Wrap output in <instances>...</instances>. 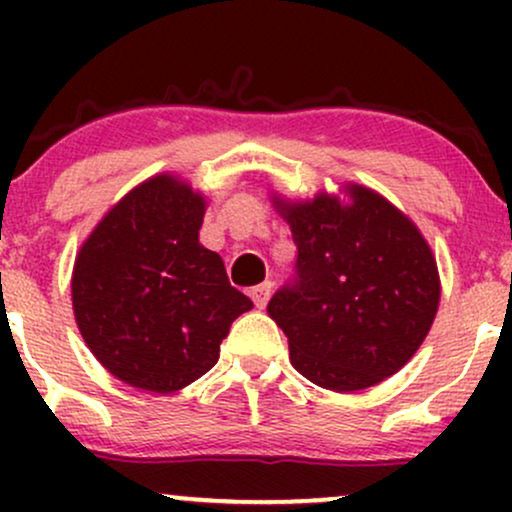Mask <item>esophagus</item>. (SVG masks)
<instances>
[{"label": "esophagus", "mask_w": 512, "mask_h": 512, "mask_svg": "<svg viewBox=\"0 0 512 512\" xmlns=\"http://www.w3.org/2000/svg\"><path fill=\"white\" fill-rule=\"evenodd\" d=\"M269 296H272V281H264V284L255 286V289L250 291V298H252V303H255L257 308H260V310L264 308V305H267Z\"/></svg>", "instance_id": "obj_1"}]
</instances>
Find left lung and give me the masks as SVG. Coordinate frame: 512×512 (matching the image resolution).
Here are the masks:
<instances>
[{
	"mask_svg": "<svg viewBox=\"0 0 512 512\" xmlns=\"http://www.w3.org/2000/svg\"><path fill=\"white\" fill-rule=\"evenodd\" d=\"M351 207L320 195L281 204L298 248L293 276L267 313L289 337L291 363L310 383L354 392L397 373L436 317L438 267L402 211L366 187Z\"/></svg>",
	"mask_w": 512,
	"mask_h": 512,
	"instance_id": "8db88e82",
	"label": "left lung"
}]
</instances>
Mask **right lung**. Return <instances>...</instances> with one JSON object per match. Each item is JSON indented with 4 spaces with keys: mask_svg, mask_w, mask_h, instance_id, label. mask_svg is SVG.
I'll list each match as a JSON object with an SVG mask.
<instances>
[{
    "mask_svg": "<svg viewBox=\"0 0 512 512\" xmlns=\"http://www.w3.org/2000/svg\"><path fill=\"white\" fill-rule=\"evenodd\" d=\"M204 199L156 175L115 204L74 264L76 325L122 383L168 395L219 361L228 327L252 308L199 243Z\"/></svg>",
    "mask_w": 512,
    "mask_h": 512,
    "instance_id": "1",
    "label": "right lung"
}]
</instances>
